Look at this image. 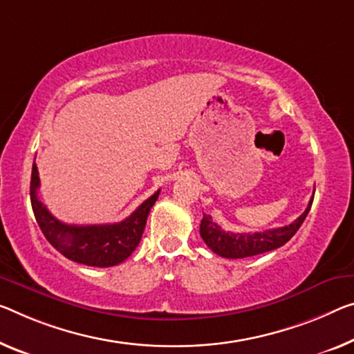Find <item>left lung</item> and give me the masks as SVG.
I'll use <instances>...</instances> for the list:
<instances>
[{"instance_id":"obj_1","label":"left lung","mask_w":354,"mask_h":354,"mask_svg":"<svg viewBox=\"0 0 354 354\" xmlns=\"http://www.w3.org/2000/svg\"><path fill=\"white\" fill-rule=\"evenodd\" d=\"M312 203L313 198L310 199L306 212H304L297 220L292 221L291 225L275 227V230H266L261 232L223 231L221 227L212 220L210 215L204 214L203 221H201L199 226L201 237H203L205 245H207L212 252L220 254L223 258L241 259L270 252V250L285 245V243L295 236L304 220H306V216L308 215Z\"/></svg>"}]
</instances>
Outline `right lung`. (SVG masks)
Returning <instances> with one entry per match:
<instances>
[{
  "instance_id": "right-lung-1",
  "label": "right lung",
  "mask_w": 354,
  "mask_h": 354,
  "mask_svg": "<svg viewBox=\"0 0 354 354\" xmlns=\"http://www.w3.org/2000/svg\"><path fill=\"white\" fill-rule=\"evenodd\" d=\"M39 172L32 162L30 198L35 218L42 234L63 257L74 263L93 266V268H111L123 263L136 247L139 245L150 209L160 196V189L145 199L128 218L109 225H66L57 220L37 198L39 189Z\"/></svg>"
}]
</instances>
